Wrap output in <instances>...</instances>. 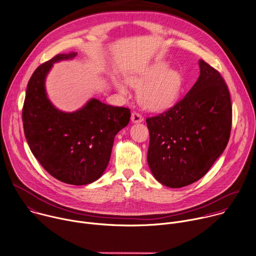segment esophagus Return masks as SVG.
I'll list each match as a JSON object with an SVG mask.
<instances>
[{"label": "esophagus", "instance_id": "34e87169", "mask_svg": "<svg viewBox=\"0 0 256 256\" xmlns=\"http://www.w3.org/2000/svg\"><path fill=\"white\" fill-rule=\"evenodd\" d=\"M144 120V118L140 114L136 112H134L132 114V122H142Z\"/></svg>", "mask_w": 256, "mask_h": 256}]
</instances>
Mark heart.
<instances>
[{"instance_id":"b5f03b06","label":"heart","mask_w":256,"mask_h":256,"mask_svg":"<svg viewBox=\"0 0 256 256\" xmlns=\"http://www.w3.org/2000/svg\"><path fill=\"white\" fill-rule=\"evenodd\" d=\"M130 86L140 90V102L148 110H162L171 106L178 98L183 78L178 71L168 70V64L156 62L142 73L128 78ZM122 94H126V85L120 81L116 83Z\"/></svg>"}]
</instances>
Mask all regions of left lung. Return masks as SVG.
<instances>
[{"label": "left lung", "mask_w": 256, "mask_h": 256, "mask_svg": "<svg viewBox=\"0 0 256 256\" xmlns=\"http://www.w3.org/2000/svg\"><path fill=\"white\" fill-rule=\"evenodd\" d=\"M200 76L172 108L146 118L148 164L170 188L201 179L225 150L231 132L230 94L220 72L199 60Z\"/></svg>", "instance_id": "1"}]
</instances>
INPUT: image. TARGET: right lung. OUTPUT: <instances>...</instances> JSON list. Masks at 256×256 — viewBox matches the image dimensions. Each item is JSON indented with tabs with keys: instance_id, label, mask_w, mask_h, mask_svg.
Instances as JSON below:
<instances>
[{
	"instance_id": "right-lung-1",
	"label": "right lung",
	"mask_w": 256,
	"mask_h": 256,
	"mask_svg": "<svg viewBox=\"0 0 256 256\" xmlns=\"http://www.w3.org/2000/svg\"><path fill=\"white\" fill-rule=\"evenodd\" d=\"M76 55L57 54L36 68L27 85L22 120L27 142L41 166L55 179L82 186L104 174L114 136L128 126L130 110L96 98L70 114L51 104L44 86L48 71L54 62Z\"/></svg>"
}]
</instances>
